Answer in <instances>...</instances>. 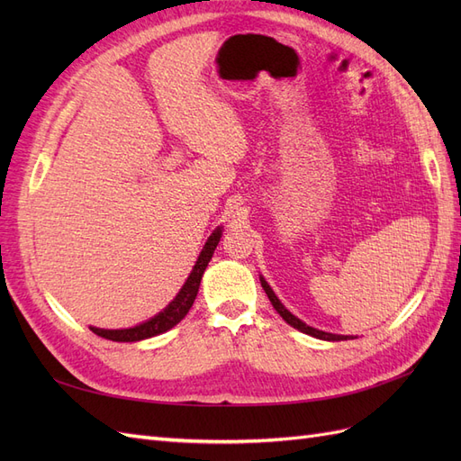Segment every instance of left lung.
<instances>
[{
  "label": "left lung",
  "mask_w": 461,
  "mask_h": 461,
  "mask_svg": "<svg viewBox=\"0 0 461 461\" xmlns=\"http://www.w3.org/2000/svg\"><path fill=\"white\" fill-rule=\"evenodd\" d=\"M259 281H261V286H263V290H265V294H267V298L271 300V303H273V308L276 310V313L281 315L286 323L290 325V327H294V329H298L300 332H305V334H310V337H313V339H319V340H329V342H339V340H350V339H354V337H348V334H332V332H325V330H319V329H313V327H310V325H305L302 319H298L296 315H292L285 305L281 303V300L276 298V294L273 292V288L267 285V281H265V278L259 275Z\"/></svg>",
  "instance_id": "left-lung-1"
}]
</instances>
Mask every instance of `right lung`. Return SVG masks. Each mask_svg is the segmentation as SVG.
Returning <instances> with one entry per match:
<instances>
[{
    "instance_id": "1",
    "label": "right lung",
    "mask_w": 461,
    "mask_h": 461,
    "mask_svg": "<svg viewBox=\"0 0 461 461\" xmlns=\"http://www.w3.org/2000/svg\"><path fill=\"white\" fill-rule=\"evenodd\" d=\"M222 234V227H217L212 236H209L207 242L203 244L202 252L194 263V267L188 275V278L185 281L183 288L178 290V294L169 302V305L163 312H159L158 315H153L151 319L144 321L140 325H134L131 329H97V327H90V330L97 337L113 340V342H138V340H146L151 337H158V334H163L169 329H173L176 323L185 319V315L190 312L194 300L198 296V288L202 283L203 271L207 267L209 259L213 258L215 248L221 240Z\"/></svg>"
}]
</instances>
